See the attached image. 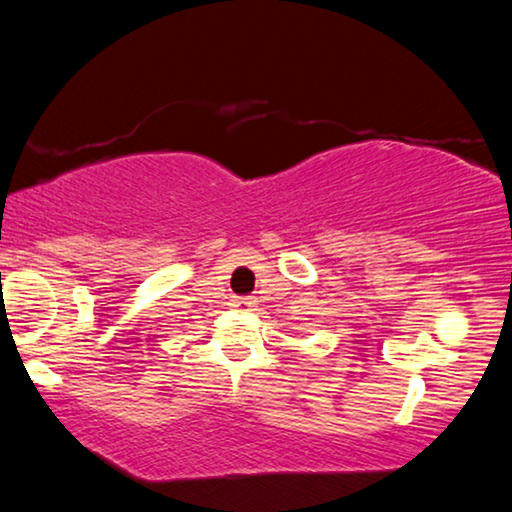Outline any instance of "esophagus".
Listing matches in <instances>:
<instances>
[{"instance_id": "obj_1", "label": "esophagus", "mask_w": 512, "mask_h": 512, "mask_svg": "<svg viewBox=\"0 0 512 512\" xmlns=\"http://www.w3.org/2000/svg\"><path fill=\"white\" fill-rule=\"evenodd\" d=\"M233 303L237 310H251V307H256V298H235Z\"/></svg>"}]
</instances>
